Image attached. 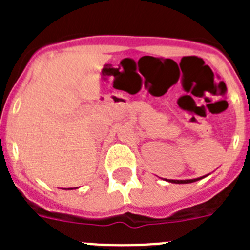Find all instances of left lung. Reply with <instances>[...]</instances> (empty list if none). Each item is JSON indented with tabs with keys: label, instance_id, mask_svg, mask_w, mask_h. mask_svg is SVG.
<instances>
[{
	"label": "left lung",
	"instance_id": "left-lung-1",
	"mask_svg": "<svg viewBox=\"0 0 250 250\" xmlns=\"http://www.w3.org/2000/svg\"><path fill=\"white\" fill-rule=\"evenodd\" d=\"M202 178H198V179H189V180H169L170 183H175V184H188V183H193L196 182V180H199Z\"/></svg>",
	"mask_w": 250,
	"mask_h": 250
}]
</instances>
